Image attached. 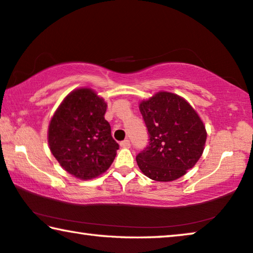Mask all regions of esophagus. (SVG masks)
Masks as SVG:
<instances>
[{
	"label": "esophagus",
	"mask_w": 253,
	"mask_h": 253,
	"mask_svg": "<svg viewBox=\"0 0 253 253\" xmlns=\"http://www.w3.org/2000/svg\"><path fill=\"white\" fill-rule=\"evenodd\" d=\"M120 146H122V148H129V146H130V141L128 138L124 139V141L120 142Z\"/></svg>",
	"instance_id": "34e87169"
}]
</instances>
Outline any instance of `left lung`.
Returning <instances> with one entry per match:
<instances>
[{"instance_id":"1","label":"left lung","mask_w":253,"mask_h":253,"mask_svg":"<svg viewBox=\"0 0 253 253\" xmlns=\"http://www.w3.org/2000/svg\"><path fill=\"white\" fill-rule=\"evenodd\" d=\"M149 144L136 156L143 174L158 182H170L194 167L205 149L203 123L185 100L160 92L139 104Z\"/></svg>"}]
</instances>
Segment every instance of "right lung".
Masks as SVG:
<instances>
[{
    "label": "right lung",
    "mask_w": 253,
    "mask_h": 253,
    "mask_svg": "<svg viewBox=\"0 0 253 253\" xmlns=\"http://www.w3.org/2000/svg\"><path fill=\"white\" fill-rule=\"evenodd\" d=\"M107 103L88 88L70 93L48 126V144L54 158L69 174L90 179L114 163L119 144L104 119Z\"/></svg>",
    "instance_id": "obj_1"
}]
</instances>
